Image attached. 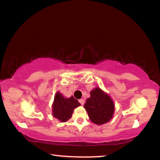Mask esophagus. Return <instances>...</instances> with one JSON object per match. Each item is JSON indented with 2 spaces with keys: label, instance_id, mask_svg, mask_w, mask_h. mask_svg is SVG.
Wrapping results in <instances>:
<instances>
[{
  "label": "esophagus",
  "instance_id": "34e87169",
  "mask_svg": "<svg viewBox=\"0 0 160 160\" xmlns=\"http://www.w3.org/2000/svg\"><path fill=\"white\" fill-rule=\"evenodd\" d=\"M78 102H80L82 106H83V105L84 104V99H80L79 100H78Z\"/></svg>",
  "mask_w": 160,
  "mask_h": 160
}]
</instances>
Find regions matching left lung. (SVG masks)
<instances>
[{
    "label": "left lung",
    "instance_id": "8db88e82",
    "mask_svg": "<svg viewBox=\"0 0 160 160\" xmlns=\"http://www.w3.org/2000/svg\"><path fill=\"white\" fill-rule=\"evenodd\" d=\"M84 107L91 122L98 125L110 121L115 108L111 98L99 87L90 92V98H87Z\"/></svg>",
    "mask_w": 160,
    "mask_h": 160
}]
</instances>
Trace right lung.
Wrapping results in <instances>:
<instances>
[{
  "label": "right lung",
  "instance_id": "1",
  "mask_svg": "<svg viewBox=\"0 0 160 160\" xmlns=\"http://www.w3.org/2000/svg\"><path fill=\"white\" fill-rule=\"evenodd\" d=\"M79 106L81 104L73 96L65 98L60 92H58L54 95L52 104V115L60 122H65L71 118L74 108Z\"/></svg>",
  "mask_w": 160,
  "mask_h": 160
}]
</instances>
